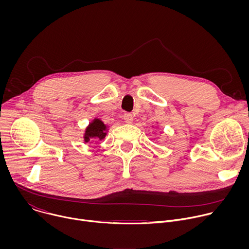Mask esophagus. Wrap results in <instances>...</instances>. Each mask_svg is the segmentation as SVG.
Wrapping results in <instances>:
<instances>
[{"mask_svg":"<svg viewBox=\"0 0 249 249\" xmlns=\"http://www.w3.org/2000/svg\"><path fill=\"white\" fill-rule=\"evenodd\" d=\"M123 119H124L125 122H127V123H132V122H133V116H132V114L129 113V112L124 113Z\"/></svg>","mask_w":249,"mask_h":249,"instance_id":"obj_1","label":"esophagus"}]
</instances>
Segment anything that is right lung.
Here are the masks:
<instances>
[{
    "label": "right lung",
    "instance_id": "right-lung-1",
    "mask_svg": "<svg viewBox=\"0 0 249 249\" xmlns=\"http://www.w3.org/2000/svg\"><path fill=\"white\" fill-rule=\"evenodd\" d=\"M106 135V126L99 119H94L87 128L85 134V141L89 142L91 138H98L102 140Z\"/></svg>",
    "mask_w": 249,
    "mask_h": 249
}]
</instances>
